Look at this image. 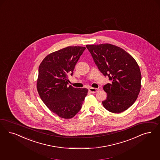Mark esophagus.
I'll return each mask as SVG.
<instances>
[{
    "label": "esophagus",
    "instance_id": "obj_1",
    "mask_svg": "<svg viewBox=\"0 0 160 160\" xmlns=\"http://www.w3.org/2000/svg\"><path fill=\"white\" fill-rule=\"evenodd\" d=\"M89 92L92 93H95L96 92H98L99 90V88H89Z\"/></svg>",
    "mask_w": 160,
    "mask_h": 160
}]
</instances>
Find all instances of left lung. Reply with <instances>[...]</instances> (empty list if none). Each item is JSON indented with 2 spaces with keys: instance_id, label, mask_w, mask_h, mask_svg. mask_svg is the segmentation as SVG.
<instances>
[{
  "instance_id": "8db88e82",
  "label": "left lung",
  "mask_w": 160,
  "mask_h": 160,
  "mask_svg": "<svg viewBox=\"0 0 160 160\" xmlns=\"http://www.w3.org/2000/svg\"><path fill=\"white\" fill-rule=\"evenodd\" d=\"M98 69L112 82L103 86L106 109L121 113L131 107L141 90V74L135 60L121 48L109 44L87 45Z\"/></svg>"
}]
</instances>
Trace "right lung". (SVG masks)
Returning a JSON list of instances; mask_svg holds the SVG:
<instances>
[{
	"label": "right lung",
	"mask_w": 160,
	"mask_h": 160,
	"mask_svg": "<svg viewBox=\"0 0 160 160\" xmlns=\"http://www.w3.org/2000/svg\"><path fill=\"white\" fill-rule=\"evenodd\" d=\"M86 48L67 47L46 56L39 67L37 90L45 105L64 119L75 116L82 108L88 90L67 86L77 61Z\"/></svg>",
	"instance_id": "right-lung-1"
}]
</instances>
